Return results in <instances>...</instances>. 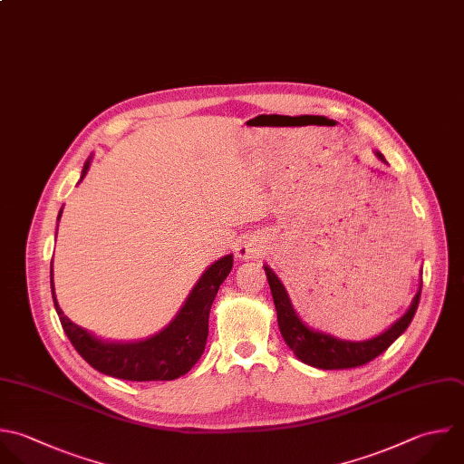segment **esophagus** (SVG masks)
<instances>
[{"mask_svg": "<svg viewBox=\"0 0 464 464\" xmlns=\"http://www.w3.org/2000/svg\"><path fill=\"white\" fill-rule=\"evenodd\" d=\"M236 254H237L239 259L248 261V259H257V257L261 256V250H259V245H257L254 239H245V241L237 246Z\"/></svg>", "mask_w": 464, "mask_h": 464, "instance_id": "34e87169", "label": "esophagus"}]
</instances>
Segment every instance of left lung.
I'll return each mask as SVG.
<instances>
[{
    "label": "left lung",
    "mask_w": 464,
    "mask_h": 464,
    "mask_svg": "<svg viewBox=\"0 0 464 464\" xmlns=\"http://www.w3.org/2000/svg\"><path fill=\"white\" fill-rule=\"evenodd\" d=\"M373 154L379 161L388 165L384 156L379 150H375ZM265 272H266V279H268L276 312H277L279 332H281L285 343L288 344V348L294 352V355L299 361H303L304 364H310L314 368H321V370L361 366V364H366L368 361L375 359L379 353H382L411 323L417 304H419L420 286H422V285H419L408 310L384 332H381L379 335L370 337V339L348 341V339H339L326 332L314 330L312 326H308L299 317V314L294 310L288 292L283 286L281 279L276 276V272L266 265H265Z\"/></svg>",
    "instance_id": "left-lung-1"
}]
</instances>
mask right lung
I'll return each mask as SVG.
<instances>
[{
  "label": "right lung",
  "mask_w": 464,
  "mask_h": 464,
  "mask_svg": "<svg viewBox=\"0 0 464 464\" xmlns=\"http://www.w3.org/2000/svg\"><path fill=\"white\" fill-rule=\"evenodd\" d=\"M92 156L85 161L82 178L91 169ZM63 208L58 214L62 218ZM234 256L212 263L190 290L174 319L154 335L140 341H105L72 323L58 304L51 265V288L62 326L78 353L98 372L125 381H172L199 361L208 335V314L221 283L232 270Z\"/></svg>",
  "instance_id": "obj_1"
}]
</instances>
